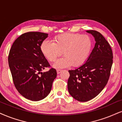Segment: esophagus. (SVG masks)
Wrapping results in <instances>:
<instances>
[{
	"label": "esophagus",
	"mask_w": 122,
	"mask_h": 122,
	"mask_svg": "<svg viewBox=\"0 0 122 122\" xmlns=\"http://www.w3.org/2000/svg\"><path fill=\"white\" fill-rule=\"evenodd\" d=\"M61 71H62L61 70H56L57 73H58V74H59V73H61Z\"/></svg>",
	"instance_id": "esophagus-1"
}]
</instances>
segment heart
Returning a JSON list of instances; mask_svg holds the SVG:
<instances>
[{
	"instance_id": "obj_1",
	"label": "heart",
	"mask_w": 122,
	"mask_h": 122,
	"mask_svg": "<svg viewBox=\"0 0 122 122\" xmlns=\"http://www.w3.org/2000/svg\"><path fill=\"white\" fill-rule=\"evenodd\" d=\"M92 41L86 34L65 33L54 38V42L46 40L41 45V50L45 57L54 61L61 55L64 56L54 64L55 68L79 66L85 62L89 55Z\"/></svg>"
}]
</instances>
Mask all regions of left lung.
<instances>
[{"instance_id": "left-lung-1", "label": "left lung", "mask_w": 122, "mask_h": 122, "mask_svg": "<svg viewBox=\"0 0 122 122\" xmlns=\"http://www.w3.org/2000/svg\"><path fill=\"white\" fill-rule=\"evenodd\" d=\"M86 31L94 38V47L83 64L68 71L69 93L80 102L94 98L103 89L109 80L113 58L112 48L100 33Z\"/></svg>"}]
</instances>
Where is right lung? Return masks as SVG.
<instances>
[{"instance_id":"obj_1","label":"right lung","mask_w":122,"mask_h":122,"mask_svg":"<svg viewBox=\"0 0 122 122\" xmlns=\"http://www.w3.org/2000/svg\"><path fill=\"white\" fill-rule=\"evenodd\" d=\"M47 37L48 34L44 33H25L15 41L9 53V67L15 86L23 97L33 101L49 95L57 75L54 68L42 72L50 66L41 50V45Z\"/></svg>"}]
</instances>
